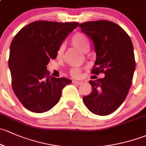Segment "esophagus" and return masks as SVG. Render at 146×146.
<instances>
[{"label":"esophagus","instance_id":"1","mask_svg":"<svg viewBox=\"0 0 146 146\" xmlns=\"http://www.w3.org/2000/svg\"><path fill=\"white\" fill-rule=\"evenodd\" d=\"M73 84H76V85H81L82 84H83L82 82H79V81H76V80H74L73 81Z\"/></svg>","mask_w":146,"mask_h":146}]
</instances>
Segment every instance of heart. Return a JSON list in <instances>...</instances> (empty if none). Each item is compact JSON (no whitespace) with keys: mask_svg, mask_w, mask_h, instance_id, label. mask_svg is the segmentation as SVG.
<instances>
[{"mask_svg":"<svg viewBox=\"0 0 146 146\" xmlns=\"http://www.w3.org/2000/svg\"><path fill=\"white\" fill-rule=\"evenodd\" d=\"M71 41L73 46L77 49H79V50L82 51V52H86L89 49L90 44L88 38L86 37V36L81 34V33L75 34L72 37ZM63 48H64L63 45H61L60 46V48L58 50V52H57L58 56H60L62 55L63 52ZM70 74L74 77H79V76H81V70L78 68H73L70 71Z\"/></svg>","mask_w":146,"mask_h":146,"instance_id":"heart-1","label":"heart"}]
</instances>
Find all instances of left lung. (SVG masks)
<instances>
[{
    "mask_svg": "<svg viewBox=\"0 0 146 146\" xmlns=\"http://www.w3.org/2000/svg\"><path fill=\"white\" fill-rule=\"evenodd\" d=\"M94 45L96 60L92 73L105 77L89 81L91 93L83 102L92 113L106 116L115 112L128 94L136 62L133 43L121 27L110 21L86 22L79 25Z\"/></svg>",
    "mask_w": 146,
    "mask_h": 146,
    "instance_id": "8db88e82",
    "label": "left lung"
}]
</instances>
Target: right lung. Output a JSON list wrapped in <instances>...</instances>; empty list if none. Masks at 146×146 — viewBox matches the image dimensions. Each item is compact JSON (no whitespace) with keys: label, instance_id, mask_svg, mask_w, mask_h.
Masks as SVG:
<instances>
[{"label":"right lung","instance_id":"right-lung-1","mask_svg":"<svg viewBox=\"0 0 146 146\" xmlns=\"http://www.w3.org/2000/svg\"><path fill=\"white\" fill-rule=\"evenodd\" d=\"M79 25L36 21L22 28L12 40L8 60L12 86L21 103L31 112L50 110L59 102L64 87L72 83L66 78L50 76L47 65Z\"/></svg>","mask_w":146,"mask_h":146}]
</instances>
